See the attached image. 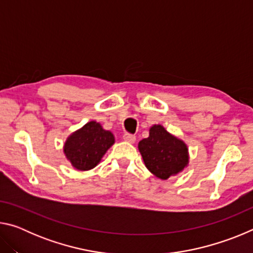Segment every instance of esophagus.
<instances>
[{
    "mask_svg": "<svg viewBox=\"0 0 253 253\" xmlns=\"http://www.w3.org/2000/svg\"><path fill=\"white\" fill-rule=\"evenodd\" d=\"M123 138H124V140H125V142H127V143H130V144L135 143V140H136V137H135V135L128 134V132H126V134H124Z\"/></svg>",
    "mask_w": 253,
    "mask_h": 253,
    "instance_id": "1",
    "label": "esophagus"
}]
</instances>
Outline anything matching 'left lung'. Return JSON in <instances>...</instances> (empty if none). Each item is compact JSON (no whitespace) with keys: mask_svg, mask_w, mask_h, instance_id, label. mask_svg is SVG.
Wrapping results in <instances>:
<instances>
[{"mask_svg":"<svg viewBox=\"0 0 253 253\" xmlns=\"http://www.w3.org/2000/svg\"><path fill=\"white\" fill-rule=\"evenodd\" d=\"M138 149L151 173L161 179L182 172L188 164L186 144L170 135L162 125H154L149 136L138 143Z\"/></svg>","mask_w":253,"mask_h":253,"instance_id":"8db88e82","label":"left lung"}]
</instances>
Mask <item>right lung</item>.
<instances>
[{"instance_id": "right-lung-1", "label": "right lung", "mask_w": 253, "mask_h": 253, "mask_svg": "<svg viewBox=\"0 0 253 253\" xmlns=\"http://www.w3.org/2000/svg\"><path fill=\"white\" fill-rule=\"evenodd\" d=\"M114 143L115 137L109 130L99 123L89 122L68 137L63 152L75 169L89 170L97 166Z\"/></svg>"}]
</instances>
